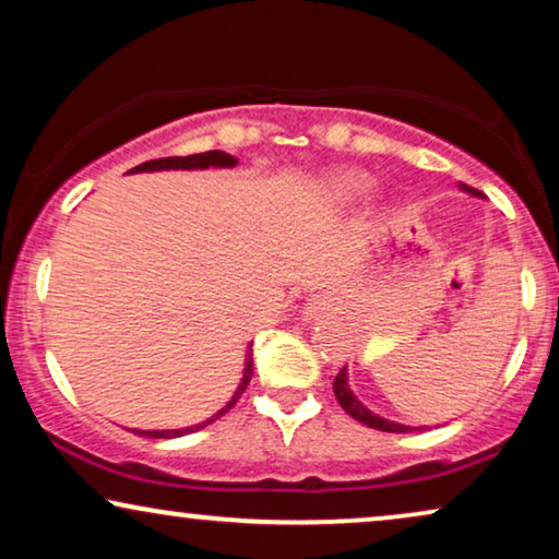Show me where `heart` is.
I'll return each mask as SVG.
<instances>
[{
  "instance_id": "b5f03b06",
  "label": "heart",
  "mask_w": 559,
  "mask_h": 559,
  "mask_svg": "<svg viewBox=\"0 0 559 559\" xmlns=\"http://www.w3.org/2000/svg\"><path fill=\"white\" fill-rule=\"evenodd\" d=\"M371 186V178L364 173H356V170H346L338 175V188L343 193H350V195H358V193H366Z\"/></svg>"
}]
</instances>
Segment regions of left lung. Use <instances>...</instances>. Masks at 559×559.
<instances>
[{
    "mask_svg": "<svg viewBox=\"0 0 559 559\" xmlns=\"http://www.w3.org/2000/svg\"><path fill=\"white\" fill-rule=\"evenodd\" d=\"M468 193L478 195V190H473L468 186H463ZM333 392H335V400H338V404L343 409L348 412L350 417L358 419V423L366 425V427H373V430H381V432H409L415 430V427H407V425H396V423H389V419L373 415V412H369L364 407L361 402L356 400L354 392L348 389V379H346V369L338 371V377L333 379Z\"/></svg>",
    "mask_w": 559,
    "mask_h": 559,
    "instance_id": "left-lung-1",
    "label": "left lung"
}]
</instances>
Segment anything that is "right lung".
I'll return each instance as SVG.
<instances>
[{"label":"right lung","mask_w":559,"mask_h":559,"mask_svg":"<svg viewBox=\"0 0 559 559\" xmlns=\"http://www.w3.org/2000/svg\"><path fill=\"white\" fill-rule=\"evenodd\" d=\"M236 165V157L226 155V152L221 150H211V152H201V155H188V157H159V159H150V163H142L136 165L134 170L129 173H152V170H203V167H234ZM251 373H254V361H251V346H249V354H247V369H243V379L239 389H236V394L231 396V402L226 404L224 409L216 412L211 419H205V423L195 425V427H186V430H134L136 435H147V438H180V435H188V432H195L201 430V427L211 425L213 419H218L221 415H226L228 409L234 407L236 402H239V396L247 392L249 381H251Z\"/></svg>","instance_id":"obj_1"}]
</instances>
